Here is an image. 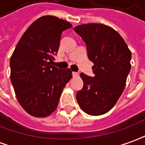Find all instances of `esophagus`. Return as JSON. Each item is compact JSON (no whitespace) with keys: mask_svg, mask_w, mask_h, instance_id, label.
Here are the masks:
<instances>
[{"mask_svg":"<svg viewBox=\"0 0 145 145\" xmlns=\"http://www.w3.org/2000/svg\"><path fill=\"white\" fill-rule=\"evenodd\" d=\"M72 75H73V77H74V78H75V77H78V73L73 71V72H72Z\"/></svg>","mask_w":145,"mask_h":145,"instance_id":"obj_1","label":"esophagus"}]
</instances>
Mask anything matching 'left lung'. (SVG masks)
<instances>
[{
    "label": "left lung",
    "instance_id": "obj_1",
    "mask_svg": "<svg viewBox=\"0 0 145 145\" xmlns=\"http://www.w3.org/2000/svg\"><path fill=\"white\" fill-rule=\"evenodd\" d=\"M86 44L87 56L93 63V77L83 73L82 89L76 93L81 109L92 116L109 112L124 91L130 71V50L120 34L101 24H86L74 27Z\"/></svg>",
    "mask_w": 145,
    "mask_h": 145
}]
</instances>
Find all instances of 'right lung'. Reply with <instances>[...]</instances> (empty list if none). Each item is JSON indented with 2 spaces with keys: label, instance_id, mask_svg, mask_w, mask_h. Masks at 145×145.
Segmentation results:
<instances>
[{
  "label": "right lung",
  "instance_id": "1",
  "mask_svg": "<svg viewBox=\"0 0 145 145\" xmlns=\"http://www.w3.org/2000/svg\"><path fill=\"white\" fill-rule=\"evenodd\" d=\"M71 27L56 16H41L25 31L11 56L10 78L15 93L31 116L45 118L52 114L72 77L69 68L53 66L61 35Z\"/></svg>",
  "mask_w": 145,
  "mask_h": 145
}]
</instances>
